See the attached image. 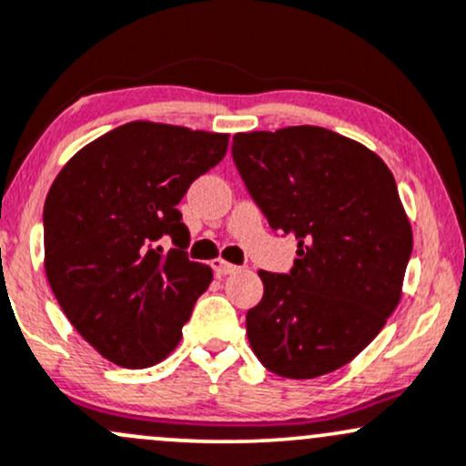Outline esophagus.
I'll return each instance as SVG.
<instances>
[{
	"instance_id": "esophagus-1",
	"label": "esophagus",
	"mask_w": 466,
	"mask_h": 466,
	"mask_svg": "<svg viewBox=\"0 0 466 466\" xmlns=\"http://www.w3.org/2000/svg\"><path fill=\"white\" fill-rule=\"evenodd\" d=\"M212 269H214V274L217 276H225V274H232V272H237V265H232V263H228V260H223V258H214L212 260Z\"/></svg>"
}]
</instances>
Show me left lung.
Segmentation results:
<instances>
[{
	"label": "left lung",
	"instance_id": "8db88e82",
	"mask_svg": "<svg viewBox=\"0 0 466 466\" xmlns=\"http://www.w3.org/2000/svg\"><path fill=\"white\" fill-rule=\"evenodd\" d=\"M234 163L276 232L294 234L289 274L260 269L248 339L274 374L340 370L380 334L402 296L411 223L376 152L319 126L238 132Z\"/></svg>",
	"mask_w": 466,
	"mask_h": 466
}]
</instances>
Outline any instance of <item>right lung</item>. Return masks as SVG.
Listing matches in <instances>:
<instances>
[{
    "instance_id": "obj_1",
    "label": "right lung",
    "mask_w": 466,
    "mask_h": 466,
    "mask_svg": "<svg viewBox=\"0 0 466 466\" xmlns=\"http://www.w3.org/2000/svg\"><path fill=\"white\" fill-rule=\"evenodd\" d=\"M229 135L130 121L61 167L44 206V268L73 327L115 365L175 351L212 269L187 258L177 206L228 152ZM170 233L176 248L151 243Z\"/></svg>"
}]
</instances>
